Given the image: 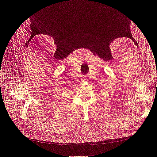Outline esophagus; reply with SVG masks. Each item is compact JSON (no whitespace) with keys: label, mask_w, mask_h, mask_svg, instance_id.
Here are the masks:
<instances>
[{"label":"esophagus","mask_w":157,"mask_h":157,"mask_svg":"<svg viewBox=\"0 0 157 157\" xmlns=\"http://www.w3.org/2000/svg\"><path fill=\"white\" fill-rule=\"evenodd\" d=\"M81 80H82V82H87L88 81V78L85 77V76H84V77L81 78Z\"/></svg>","instance_id":"esophagus-1"}]
</instances>
